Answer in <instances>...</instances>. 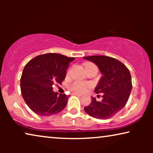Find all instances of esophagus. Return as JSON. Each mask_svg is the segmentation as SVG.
Returning <instances> with one entry per match:
<instances>
[{"mask_svg": "<svg viewBox=\"0 0 153 153\" xmlns=\"http://www.w3.org/2000/svg\"><path fill=\"white\" fill-rule=\"evenodd\" d=\"M73 95H76V96H78V97H81V95H80V94H78V93H73Z\"/></svg>", "mask_w": 153, "mask_h": 153, "instance_id": "34e87169", "label": "esophagus"}]
</instances>
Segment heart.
Segmentation results:
<instances>
[{"instance_id": "b5f03b06", "label": "heart", "mask_w": 153, "mask_h": 153, "mask_svg": "<svg viewBox=\"0 0 153 153\" xmlns=\"http://www.w3.org/2000/svg\"><path fill=\"white\" fill-rule=\"evenodd\" d=\"M95 66V65L92 62H86L85 63V68L86 69L87 71L89 70L90 68H91L92 67ZM70 73V69L68 71V74ZM92 85L89 83H84L82 81H74V83H72V84L70 85V89L71 91L74 92L75 93H84L88 90L90 88H91Z\"/></svg>"}]
</instances>
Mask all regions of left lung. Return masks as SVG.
<instances>
[{"label": "left lung", "instance_id": "obj_1", "mask_svg": "<svg viewBox=\"0 0 153 153\" xmlns=\"http://www.w3.org/2000/svg\"><path fill=\"white\" fill-rule=\"evenodd\" d=\"M99 68L103 76L95 88L97 94L103 93L102 101L92 97L90 105L84 110L97 119H108L115 116L126 105L132 88L131 77L128 68L116 58L106 56L83 57Z\"/></svg>", "mask_w": 153, "mask_h": 153}]
</instances>
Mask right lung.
Returning a JSON list of instances; mask_svg holds the SVG:
<instances>
[{"label":"right lung","mask_w":153,"mask_h":153,"mask_svg":"<svg viewBox=\"0 0 153 153\" xmlns=\"http://www.w3.org/2000/svg\"><path fill=\"white\" fill-rule=\"evenodd\" d=\"M74 58L49 53L37 56L26 65L20 80L21 92L25 102L33 112L49 116L62 111L68 96L53 91L56 82L61 84L66 70Z\"/></svg>","instance_id":"1"}]
</instances>
